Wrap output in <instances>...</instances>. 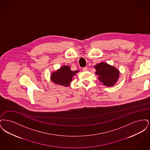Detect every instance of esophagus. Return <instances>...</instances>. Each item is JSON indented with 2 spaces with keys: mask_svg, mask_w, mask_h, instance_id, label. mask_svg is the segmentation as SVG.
<instances>
[{
  "mask_svg": "<svg viewBox=\"0 0 150 150\" xmlns=\"http://www.w3.org/2000/svg\"><path fill=\"white\" fill-rule=\"evenodd\" d=\"M83 71H88V67H83Z\"/></svg>",
  "mask_w": 150,
  "mask_h": 150,
  "instance_id": "1",
  "label": "esophagus"
}]
</instances>
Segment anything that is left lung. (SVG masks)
<instances>
[{"label":"left lung","mask_w":150,"mask_h":150,"mask_svg":"<svg viewBox=\"0 0 150 150\" xmlns=\"http://www.w3.org/2000/svg\"><path fill=\"white\" fill-rule=\"evenodd\" d=\"M96 74L98 78L105 86L108 87L115 86L118 81L120 71L114 66L106 62H100L94 66Z\"/></svg>","instance_id":"left-lung-1"}]
</instances>
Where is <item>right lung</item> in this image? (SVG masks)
Wrapping results in <instances>:
<instances>
[{"label":"right lung","instance_id":"right-lung-1","mask_svg":"<svg viewBox=\"0 0 150 150\" xmlns=\"http://www.w3.org/2000/svg\"><path fill=\"white\" fill-rule=\"evenodd\" d=\"M79 72V70L72 71L68 65L61 66L56 71L50 74V80L57 85L69 86L70 85L73 77Z\"/></svg>","mask_w":150,"mask_h":150}]
</instances>
